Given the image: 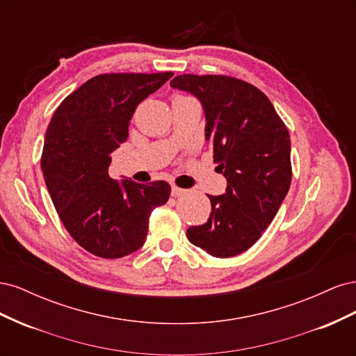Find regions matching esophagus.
<instances>
[{"label": "esophagus", "mask_w": 356, "mask_h": 356, "mask_svg": "<svg viewBox=\"0 0 356 356\" xmlns=\"http://www.w3.org/2000/svg\"><path fill=\"white\" fill-rule=\"evenodd\" d=\"M172 196L174 197H178V196H182V195H186L187 193V190H184V188H181V187H178V186H172Z\"/></svg>", "instance_id": "34e87169"}]
</instances>
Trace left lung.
<instances>
[{"instance_id": "obj_1", "label": "left lung", "mask_w": 356, "mask_h": 356, "mask_svg": "<svg viewBox=\"0 0 356 356\" xmlns=\"http://www.w3.org/2000/svg\"><path fill=\"white\" fill-rule=\"evenodd\" d=\"M170 86L202 102L213 163L227 179L224 195L209 196V220L190 227L187 238L212 257H234L261 238L289 190L288 129L251 83L230 75L182 74Z\"/></svg>"}]
</instances>
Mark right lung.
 <instances>
[{
	"label": "right lung",
	"mask_w": 356,
	"mask_h": 356,
	"mask_svg": "<svg viewBox=\"0 0 356 356\" xmlns=\"http://www.w3.org/2000/svg\"><path fill=\"white\" fill-rule=\"evenodd\" d=\"M174 72L99 74L68 95L53 114L41 170L72 239L101 258H122L147 239L154 208L170 196L166 181H114L111 153L124 143L138 104Z\"/></svg>",
	"instance_id": "1"
}]
</instances>
